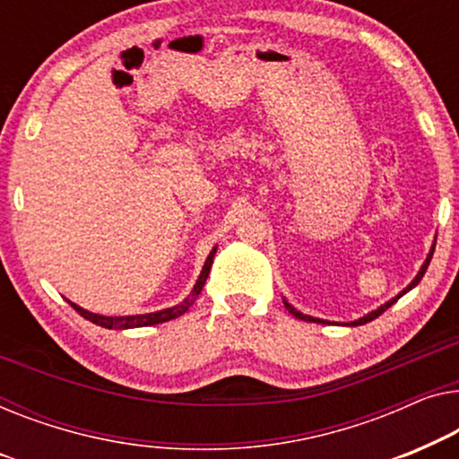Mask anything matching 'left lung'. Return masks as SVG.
I'll return each mask as SVG.
<instances>
[{
    "mask_svg": "<svg viewBox=\"0 0 459 459\" xmlns=\"http://www.w3.org/2000/svg\"><path fill=\"white\" fill-rule=\"evenodd\" d=\"M435 243H437V237H435ZM432 251H435V245H432V247H430V251H429V255H426V260H424V264H422V268H420V270H418V274L414 276V281H411V282H410V285H408V287H405L402 293H399V295H395V297H393V299H389V301H386V303H383V306H380V307H377V309H372V312H368L366 316H361V318H358V320H353V322H343V325H345V326H358V325H366V322H370V320H374V318H378V316H380V314H383V312H385V309H389V307L393 306V303H395V301L399 299V297H402V295H405V293H408V291H411V289H414V287L418 285V282H420V281H422V276H424V273H426V268H429V264H430ZM282 303H285V307L289 309V314H293V316H295V318H299V320H307V322H322V325H326V320H322V318H314V316H307V314H301V312H299V309H295V307L291 306V303H289V301L285 299V297H282Z\"/></svg>",
    "mask_w": 459,
    "mask_h": 459,
    "instance_id": "8db88e82",
    "label": "left lung"
}]
</instances>
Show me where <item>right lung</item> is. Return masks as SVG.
<instances>
[{
  "label": "right lung",
  "mask_w": 459,
  "mask_h": 459,
  "mask_svg": "<svg viewBox=\"0 0 459 459\" xmlns=\"http://www.w3.org/2000/svg\"><path fill=\"white\" fill-rule=\"evenodd\" d=\"M216 249L214 247L210 251V255L205 257L204 262V268L202 273H199V279L195 285H193L191 293L185 297L183 301L177 303V306L172 307H166V309H158V312H152V314H134V316H103V314H93L89 312V309L76 306V303L68 301L70 306H73L76 312H79L82 318L93 322V325L103 326V328H114V331H125V328H141V326H153V325H160V322H168V320H174L178 318V316H183L186 309H189L195 299L202 293V289L205 285V281H208V274H210V268H212V262H214V255H216Z\"/></svg>",
  "instance_id": "right-lung-1"
}]
</instances>
